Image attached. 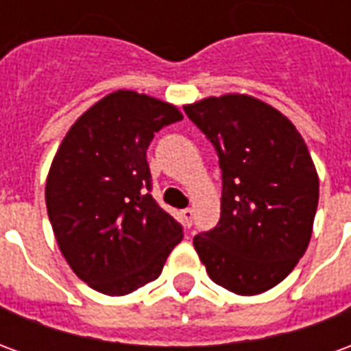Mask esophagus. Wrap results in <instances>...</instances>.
<instances>
[{
	"label": "esophagus",
	"mask_w": 351,
	"mask_h": 351,
	"mask_svg": "<svg viewBox=\"0 0 351 351\" xmlns=\"http://www.w3.org/2000/svg\"><path fill=\"white\" fill-rule=\"evenodd\" d=\"M180 216H182L184 226H186V228H191V221H193V210H191V208H184L182 213H180Z\"/></svg>",
	"instance_id": "esophagus-1"
}]
</instances>
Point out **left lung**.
Instances as JSON below:
<instances>
[{"label": "left lung", "instance_id": "1", "mask_svg": "<svg viewBox=\"0 0 351 351\" xmlns=\"http://www.w3.org/2000/svg\"><path fill=\"white\" fill-rule=\"evenodd\" d=\"M221 169L220 221L193 239L213 282L258 295L286 278L308 248L319 178L301 133L269 103L226 93L184 105Z\"/></svg>", "mask_w": 351, "mask_h": 351}]
</instances>
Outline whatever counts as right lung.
Listing matches in <instances>:
<instances>
[{
    "instance_id": "add662e5",
    "label": "right lung",
    "mask_w": 351,
    "mask_h": 351,
    "mask_svg": "<svg viewBox=\"0 0 351 351\" xmlns=\"http://www.w3.org/2000/svg\"><path fill=\"white\" fill-rule=\"evenodd\" d=\"M167 101L116 90L65 133L45 199L60 252L99 293L118 297L154 282L182 241V226L150 191L146 148L163 125L182 120Z\"/></svg>"
}]
</instances>
